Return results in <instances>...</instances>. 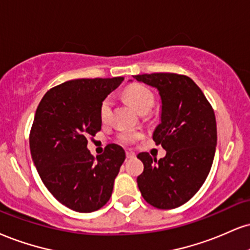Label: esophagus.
Here are the masks:
<instances>
[{
	"label": "esophagus",
	"mask_w": 250,
	"mask_h": 250,
	"mask_svg": "<svg viewBox=\"0 0 250 250\" xmlns=\"http://www.w3.org/2000/svg\"><path fill=\"white\" fill-rule=\"evenodd\" d=\"M125 156H127V158H134L135 154L131 151H125Z\"/></svg>",
	"instance_id": "obj_1"
}]
</instances>
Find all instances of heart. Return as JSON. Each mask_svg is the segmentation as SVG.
<instances>
[{
  "label": "heart",
  "mask_w": 250,
  "mask_h": 250,
  "mask_svg": "<svg viewBox=\"0 0 250 250\" xmlns=\"http://www.w3.org/2000/svg\"><path fill=\"white\" fill-rule=\"evenodd\" d=\"M125 99L128 102H130L133 106L136 108L140 113L146 114L151 109L155 104V95L146 86L141 85V83H134V85L128 86L123 92ZM113 100L110 96L104 99L100 106V117L102 122H107L110 117V112H112ZM142 137V134L137 133L133 130H122L117 134V140L120 143L133 144L137 142Z\"/></svg>",
  "instance_id": "obj_1"
}]
</instances>
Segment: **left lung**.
I'll return each instance as SVG.
<instances>
[{"mask_svg":"<svg viewBox=\"0 0 250 250\" xmlns=\"http://www.w3.org/2000/svg\"><path fill=\"white\" fill-rule=\"evenodd\" d=\"M134 79L158 89L162 116L152 138L167 150L161 159L148 152L137 155L144 165L137 177L138 188L156 208H176L199 191L212 167L214 110L197 83L184 74H141Z\"/></svg>","mask_w":250,"mask_h":250,"instance_id":"obj_1","label":"left lung"}]
</instances>
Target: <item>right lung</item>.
<instances>
[{
    "label": "right lung",
    "instance_id": "obj_1",
    "mask_svg": "<svg viewBox=\"0 0 250 250\" xmlns=\"http://www.w3.org/2000/svg\"><path fill=\"white\" fill-rule=\"evenodd\" d=\"M123 78L66 81L39 102L30 130V151L42 182L60 204L80 213L98 211L113 192L125 150L108 144L94 158L88 137L101 130L100 106Z\"/></svg>",
    "mask_w": 250,
    "mask_h": 250
}]
</instances>
